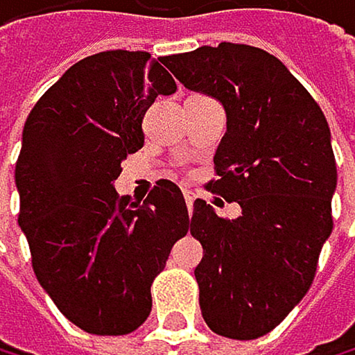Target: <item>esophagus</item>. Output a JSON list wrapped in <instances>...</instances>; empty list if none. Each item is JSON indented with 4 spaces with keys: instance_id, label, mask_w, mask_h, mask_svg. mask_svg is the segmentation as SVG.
<instances>
[{
    "instance_id": "34e87169",
    "label": "esophagus",
    "mask_w": 355,
    "mask_h": 355,
    "mask_svg": "<svg viewBox=\"0 0 355 355\" xmlns=\"http://www.w3.org/2000/svg\"><path fill=\"white\" fill-rule=\"evenodd\" d=\"M184 200H187V207H189V211H193V202H196V191L184 189Z\"/></svg>"
}]
</instances>
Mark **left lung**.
Listing matches in <instances>:
<instances>
[{
  "instance_id": "8db88e82",
  "label": "left lung",
  "mask_w": 355,
  "mask_h": 355,
  "mask_svg": "<svg viewBox=\"0 0 355 355\" xmlns=\"http://www.w3.org/2000/svg\"><path fill=\"white\" fill-rule=\"evenodd\" d=\"M162 64L227 111L207 189L238 202L242 213L220 218L196 200L191 236L205 249L196 280L209 329L253 340L304 298L331 236L338 173L329 124L278 57L255 46H200Z\"/></svg>"
}]
</instances>
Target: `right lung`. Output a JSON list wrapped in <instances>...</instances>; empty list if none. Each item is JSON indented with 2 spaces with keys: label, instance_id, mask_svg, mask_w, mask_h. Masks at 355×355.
I'll return each mask as SVG.
<instances>
[{
  "label": "right lung",
  "instance_id": "obj_1",
  "mask_svg": "<svg viewBox=\"0 0 355 355\" xmlns=\"http://www.w3.org/2000/svg\"><path fill=\"white\" fill-rule=\"evenodd\" d=\"M175 91L146 51H104L73 64L24 124L17 222L40 284L88 334L124 336L146 320L150 284L189 231L184 196L171 180L144 205L113 189L122 159L144 144L146 108Z\"/></svg>",
  "mask_w": 355,
  "mask_h": 355
}]
</instances>
